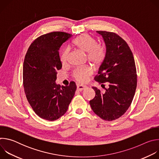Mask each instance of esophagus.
Returning <instances> with one entry per match:
<instances>
[{"label":"esophagus","instance_id":"obj_1","mask_svg":"<svg viewBox=\"0 0 159 159\" xmlns=\"http://www.w3.org/2000/svg\"><path fill=\"white\" fill-rule=\"evenodd\" d=\"M77 89L79 90H80V91H82V90H84L87 87L85 85H82V84H77Z\"/></svg>","mask_w":159,"mask_h":159}]
</instances>
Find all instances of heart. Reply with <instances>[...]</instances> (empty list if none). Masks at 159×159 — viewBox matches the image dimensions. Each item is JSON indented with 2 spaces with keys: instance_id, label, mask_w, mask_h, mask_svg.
Returning <instances> with one entry per match:
<instances>
[{
  "instance_id": "heart-1",
  "label": "heart",
  "mask_w": 159,
  "mask_h": 159,
  "mask_svg": "<svg viewBox=\"0 0 159 159\" xmlns=\"http://www.w3.org/2000/svg\"><path fill=\"white\" fill-rule=\"evenodd\" d=\"M75 46L81 51L87 53L88 60L94 65H99L103 61L106 56V48L102 44L97 43V41L89 34L84 33L74 40ZM69 53V49L65 48L63 50L60 60L65 63ZM93 73V70L89 66L78 68L73 72V77L79 82H85L88 77Z\"/></svg>"
}]
</instances>
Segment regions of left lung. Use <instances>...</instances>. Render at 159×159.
<instances>
[{
	"label": "left lung",
	"mask_w": 159,
	"mask_h": 159,
	"mask_svg": "<svg viewBox=\"0 0 159 159\" xmlns=\"http://www.w3.org/2000/svg\"><path fill=\"white\" fill-rule=\"evenodd\" d=\"M104 41L106 51L94 80L108 82L104 93L97 87L95 98L89 101L96 115L105 121L115 120L130 106L137 85V69L133 53L127 43L115 33L97 31Z\"/></svg>",
	"instance_id": "obj_1"
}]
</instances>
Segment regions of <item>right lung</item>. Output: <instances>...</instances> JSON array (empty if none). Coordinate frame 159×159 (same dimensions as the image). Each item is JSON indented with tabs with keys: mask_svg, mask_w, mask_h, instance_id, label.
Segmentation results:
<instances>
[{
	"mask_svg": "<svg viewBox=\"0 0 159 159\" xmlns=\"http://www.w3.org/2000/svg\"><path fill=\"white\" fill-rule=\"evenodd\" d=\"M72 34L55 31L40 36L31 44L23 63V86L26 98L41 118L55 121L62 116L77 89L74 82L68 86L55 83L62 64L59 50Z\"/></svg>",
	"mask_w": 159,
	"mask_h": 159,
	"instance_id": "1",
	"label": "right lung"
}]
</instances>
